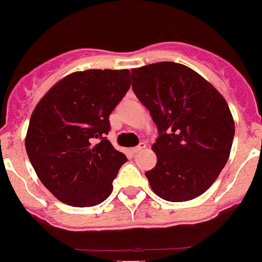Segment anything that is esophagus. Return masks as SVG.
<instances>
[{
	"label": "esophagus",
	"mask_w": 262,
	"mask_h": 262,
	"mask_svg": "<svg viewBox=\"0 0 262 262\" xmlns=\"http://www.w3.org/2000/svg\"><path fill=\"white\" fill-rule=\"evenodd\" d=\"M144 148H146V143H143V142H142V143H139L138 146L134 147V148L132 149V152H133V154H138V152L143 151Z\"/></svg>",
	"instance_id": "34e87169"
}]
</instances>
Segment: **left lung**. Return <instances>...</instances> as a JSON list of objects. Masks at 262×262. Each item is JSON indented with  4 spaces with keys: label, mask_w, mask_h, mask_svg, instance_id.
Segmentation results:
<instances>
[{
    "label": "left lung",
    "mask_w": 262,
    "mask_h": 262,
    "mask_svg": "<svg viewBox=\"0 0 262 262\" xmlns=\"http://www.w3.org/2000/svg\"><path fill=\"white\" fill-rule=\"evenodd\" d=\"M132 88L159 130L146 171L152 190L170 202L206 192L227 164L234 120L214 85L182 63L162 61L132 69Z\"/></svg>",
    "instance_id": "left-lung-1"
}]
</instances>
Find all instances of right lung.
I'll return each instance as SVG.
<instances>
[{"mask_svg": "<svg viewBox=\"0 0 262 262\" xmlns=\"http://www.w3.org/2000/svg\"><path fill=\"white\" fill-rule=\"evenodd\" d=\"M129 88L126 69L75 72L35 106L25 148L40 182L63 204L96 206L113 192L126 157L106 139L108 116Z\"/></svg>", "mask_w": 262, "mask_h": 262, "instance_id": "right-lung-1", "label": "right lung"}]
</instances>
